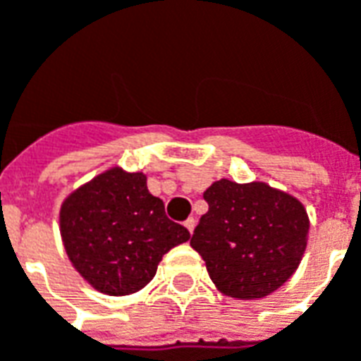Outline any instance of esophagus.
Masks as SVG:
<instances>
[{
  "label": "esophagus",
  "instance_id": "1",
  "mask_svg": "<svg viewBox=\"0 0 361 361\" xmlns=\"http://www.w3.org/2000/svg\"><path fill=\"white\" fill-rule=\"evenodd\" d=\"M183 226L188 228L189 232L193 234V230H195V219H188L185 222H183Z\"/></svg>",
  "mask_w": 361,
  "mask_h": 361
}]
</instances>
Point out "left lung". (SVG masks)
Returning <instances> with one entry per match:
<instances>
[{
	"label": "left lung",
	"instance_id": "8db88e82",
	"mask_svg": "<svg viewBox=\"0 0 361 361\" xmlns=\"http://www.w3.org/2000/svg\"><path fill=\"white\" fill-rule=\"evenodd\" d=\"M191 247L207 263L222 294L265 298L295 272L307 245L310 219L303 204L267 183L214 181Z\"/></svg>",
	"mask_w": 361,
	"mask_h": 361
}]
</instances>
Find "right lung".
<instances>
[{
  "instance_id": "right-lung-1",
  "label": "right lung",
  "mask_w": 361,
  "mask_h": 361,
  "mask_svg": "<svg viewBox=\"0 0 361 361\" xmlns=\"http://www.w3.org/2000/svg\"><path fill=\"white\" fill-rule=\"evenodd\" d=\"M73 267L98 292L133 294L149 284L168 251L188 242V228L166 216L147 176L111 168L67 197L59 211Z\"/></svg>"
}]
</instances>
